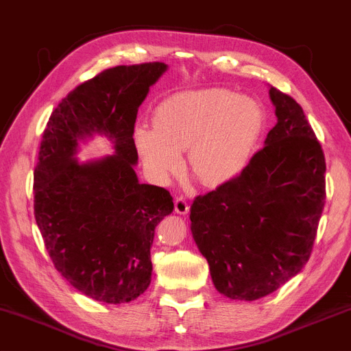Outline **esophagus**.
I'll use <instances>...</instances> for the list:
<instances>
[{"instance_id":"obj_1","label":"esophagus","mask_w":351,"mask_h":351,"mask_svg":"<svg viewBox=\"0 0 351 351\" xmlns=\"http://www.w3.org/2000/svg\"><path fill=\"white\" fill-rule=\"evenodd\" d=\"M175 210H176V214H179V215H186L190 213V206H189V203H186V200L182 197H176L175 199Z\"/></svg>"}]
</instances>
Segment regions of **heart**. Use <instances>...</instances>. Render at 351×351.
Instances as JSON below:
<instances>
[{
    "label": "heart",
    "instance_id": "heart-1",
    "mask_svg": "<svg viewBox=\"0 0 351 351\" xmlns=\"http://www.w3.org/2000/svg\"><path fill=\"white\" fill-rule=\"evenodd\" d=\"M265 127L262 106L230 89L179 93L161 101L154 127L137 125L134 142L149 173L165 182L189 149L193 175L208 186L241 176L254 156Z\"/></svg>",
    "mask_w": 351,
    "mask_h": 351
}]
</instances>
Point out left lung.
I'll return each mask as SVG.
<instances>
[{"label": "left lung", "mask_w": 351, "mask_h": 351, "mask_svg": "<svg viewBox=\"0 0 351 351\" xmlns=\"http://www.w3.org/2000/svg\"><path fill=\"white\" fill-rule=\"evenodd\" d=\"M276 125L241 176L195 197L191 233L221 295L256 300L306 265L326 199V161L302 108L269 88Z\"/></svg>", "instance_id": "1"}]
</instances>
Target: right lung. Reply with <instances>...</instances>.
Returning a JSON list of instances; mask_svg holds the SVG:
<instances>
[{
  "mask_svg": "<svg viewBox=\"0 0 351 351\" xmlns=\"http://www.w3.org/2000/svg\"><path fill=\"white\" fill-rule=\"evenodd\" d=\"M165 62L118 65L76 86L49 118L34 170V215L52 262L73 287L104 304H125L149 287L156 227L172 214L161 186L134 172V122ZM94 135L114 154L79 162Z\"/></svg>",
  "mask_w": 351,
  "mask_h": 351,
  "instance_id": "right-lung-1",
  "label": "right lung"
}]
</instances>
